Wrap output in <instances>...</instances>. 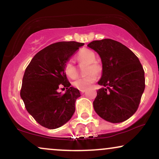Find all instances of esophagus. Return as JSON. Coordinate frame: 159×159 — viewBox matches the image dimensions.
Wrapping results in <instances>:
<instances>
[{
    "mask_svg": "<svg viewBox=\"0 0 159 159\" xmlns=\"http://www.w3.org/2000/svg\"><path fill=\"white\" fill-rule=\"evenodd\" d=\"M85 91H86V90H80V92H81V93H84Z\"/></svg>",
    "mask_w": 159,
    "mask_h": 159,
    "instance_id": "34e87169",
    "label": "esophagus"
}]
</instances>
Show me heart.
Returning a JSON list of instances; mask_svg holds the SVG:
<instances>
[{
  "mask_svg": "<svg viewBox=\"0 0 159 159\" xmlns=\"http://www.w3.org/2000/svg\"><path fill=\"white\" fill-rule=\"evenodd\" d=\"M76 59L81 64L87 65L85 69V73L87 75L75 80L72 85L78 90H87L96 81V75L102 74V66L96 60L95 53L87 48L81 49L76 55ZM64 72L70 78H75L78 75L77 67L72 61L65 63Z\"/></svg>",
  "mask_w": 159,
  "mask_h": 159,
  "instance_id": "1",
  "label": "heart"
}]
</instances>
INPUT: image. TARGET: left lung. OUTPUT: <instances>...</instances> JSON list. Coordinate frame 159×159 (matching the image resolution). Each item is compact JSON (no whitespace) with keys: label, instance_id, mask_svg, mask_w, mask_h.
Listing matches in <instances>:
<instances>
[{"label":"left lung","instance_id":"1","mask_svg":"<svg viewBox=\"0 0 159 159\" xmlns=\"http://www.w3.org/2000/svg\"><path fill=\"white\" fill-rule=\"evenodd\" d=\"M99 54L102 75L98 82L94 110L111 123H122L138 110L145 89L144 70L139 59L126 46L115 40H95L87 45Z\"/></svg>","mask_w":159,"mask_h":159}]
</instances>
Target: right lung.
<instances>
[{"mask_svg":"<svg viewBox=\"0 0 159 159\" xmlns=\"http://www.w3.org/2000/svg\"><path fill=\"white\" fill-rule=\"evenodd\" d=\"M82 45L74 41L53 43L38 52L25 69L20 95L27 112L42 126L61 127L75 113L81 94L70 87L64 65ZM65 89V93L59 92Z\"/></svg>","mask_w":159,"mask_h":159,"instance_id":"1","label":"right lung"}]
</instances>
